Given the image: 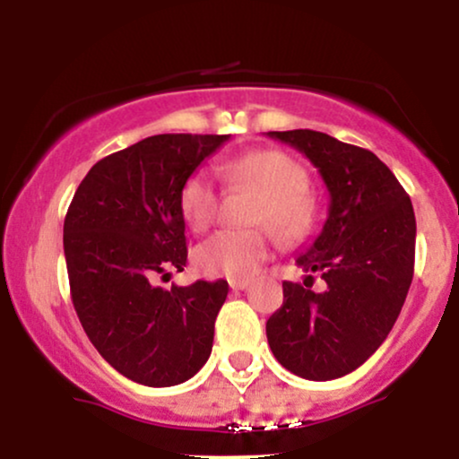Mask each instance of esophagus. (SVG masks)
Listing matches in <instances>:
<instances>
[{
	"instance_id": "obj_1",
	"label": "esophagus",
	"mask_w": 459,
	"mask_h": 459,
	"mask_svg": "<svg viewBox=\"0 0 459 459\" xmlns=\"http://www.w3.org/2000/svg\"><path fill=\"white\" fill-rule=\"evenodd\" d=\"M229 284L233 291H244V289L250 287V281H247V278H233Z\"/></svg>"
}]
</instances>
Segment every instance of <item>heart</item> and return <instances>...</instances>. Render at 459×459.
Returning a JSON list of instances; mask_svg holds the SVG:
<instances>
[{"instance_id":"heart-1","label":"heart","mask_w":459,"mask_h":459,"mask_svg":"<svg viewBox=\"0 0 459 459\" xmlns=\"http://www.w3.org/2000/svg\"><path fill=\"white\" fill-rule=\"evenodd\" d=\"M224 177L233 186H255L263 194L252 215L256 224H267L282 239L302 233L313 215L308 198V175L287 152L276 149L252 151L224 163ZM178 207L192 230L213 224L220 207V192L207 170H194L178 192ZM267 237L261 230L224 229L204 239L194 252L198 270L207 276L247 278L267 259Z\"/></svg>"}]
</instances>
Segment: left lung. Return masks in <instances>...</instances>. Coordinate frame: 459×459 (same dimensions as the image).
<instances>
[{"label": "left lung", "instance_id": "obj_1", "mask_svg": "<svg viewBox=\"0 0 459 459\" xmlns=\"http://www.w3.org/2000/svg\"><path fill=\"white\" fill-rule=\"evenodd\" d=\"M267 135L307 155L330 192L324 229L296 259L304 272L321 273L325 289L284 281L267 343L304 380H336L384 343L402 313L414 273V209L371 151L310 129Z\"/></svg>", "mask_w": 459, "mask_h": 459}]
</instances>
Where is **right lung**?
<instances>
[{
    "instance_id": "add662e5",
    "label": "right lung",
    "mask_w": 459,
    "mask_h": 459,
    "mask_svg": "<svg viewBox=\"0 0 459 459\" xmlns=\"http://www.w3.org/2000/svg\"><path fill=\"white\" fill-rule=\"evenodd\" d=\"M229 135L161 134L103 157L65 218L73 307L97 351L129 380L175 386L213 347L226 281L157 287L187 263L183 181Z\"/></svg>"
}]
</instances>
